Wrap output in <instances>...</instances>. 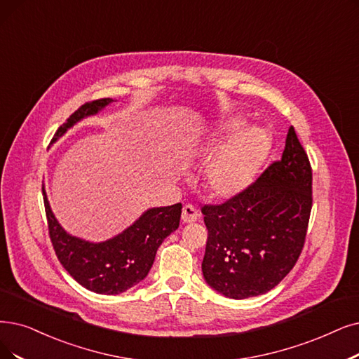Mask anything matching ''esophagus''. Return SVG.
I'll return each mask as SVG.
<instances>
[{"label":"esophagus","mask_w":359,"mask_h":359,"mask_svg":"<svg viewBox=\"0 0 359 359\" xmlns=\"http://www.w3.org/2000/svg\"><path fill=\"white\" fill-rule=\"evenodd\" d=\"M200 217V213L197 212V209L193 205H185L182 208V215H181V219L184 224H191L196 222Z\"/></svg>","instance_id":"34e87169"}]
</instances>
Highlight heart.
<instances>
[{
	"label": "heart",
	"instance_id": "b5f03b06",
	"mask_svg": "<svg viewBox=\"0 0 359 359\" xmlns=\"http://www.w3.org/2000/svg\"><path fill=\"white\" fill-rule=\"evenodd\" d=\"M245 118L229 116L212 128L196 149V159L209 162L205 187L213 198L231 200L245 193L269 153V137L259 126H248Z\"/></svg>",
	"mask_w": 359,
	"mask_h": 359
}]
</instances>
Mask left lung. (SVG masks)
<instances>
[{
	"instance_id": "1",
	"label": "left lung",
	"mask_w": 359,
	"mask_h": 359,
	"mask_svg": "<svg viewBox=\"0 0 359 359\" xmlns=\"http://www.w3.org/2000/svg\"><path fill=\"white\" fill-rule=\"evenodd\" d=\"M312 208V170L290 126L278 162L238 197L205 206L202 272L229 299L259 296L289 274L302 252Z\"/></svg>"
}]
</instances>
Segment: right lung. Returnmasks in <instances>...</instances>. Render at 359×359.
Wrapping results in <instances>:
<instances>
[{
    "label": "right lung",
    "instance_id": "right-lung-1",
    "mask_svg": "<svg viewBox=\"0 0 359 359\" xmlns=\"http://www.w3.org/2000/svg\"><path fill=\"white\" fill-rule=\"evenodd\" d=\"M113 98H102L83 104L63 123L51 142L62 138L82 119L95 116ZM50 237L63 268L82 287L98 294H119L144 280L154 262L162 241L180 226L182 205L150 208L122 233L104 241H90L69 234L51 210L42 187Z\"/></svg>",
    "mask_w": 359,
    "mask_h": 359
}]
</instances>
